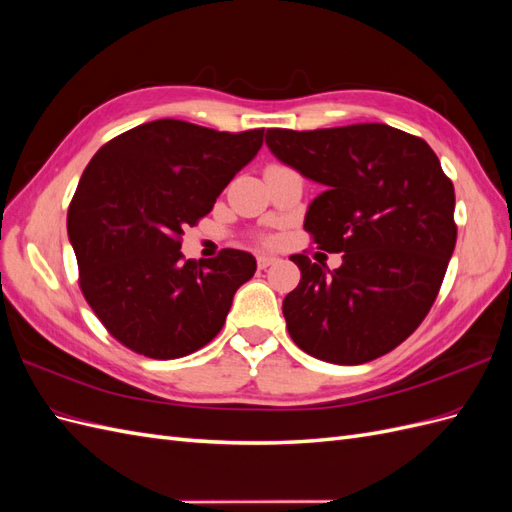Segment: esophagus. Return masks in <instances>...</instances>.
Listing matches in <instances>:
<instances>
[{"label":"esophagus","mask_w":512,"mask_h":512,"mask_svg":"<svg viewBox=\"0 0 512 512\" xmlns=\"http://www.w3.org/2000/svg\"><path fill=\"white\" fill-rule=\"evenodd\" d=\"M280 260L277 256H269V254H260L258 256V267L260 269H267V267H271V265H275V262Z\"/></svg>","instance_id":"esophagus-1"}]
</instances>
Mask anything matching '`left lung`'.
<instances>
[{
	"label": "left lung",
	"mask_w": 512,
	"mask_h": 512,
	"mask_svg": "<svg viewBox=\"0 0 512 512\" xmlns=\"http://www.w3.org/2000/svg\"><path fill=\"white\" fill-rule=\"evenodd\" d=\"M273 156L324 185L303 228L342 267L290 260L286 327L303 352L361 365L397 348L438 297L457 241L455 188L423 138L386 123L294 132L271 128Z\"/></svg>",
	"instance_id": "obj_1"
}]
</instances>
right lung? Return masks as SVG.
<instances>
[{
    "mask_svg": "<svg viewBox=\"0 0 512 512\" xmlns=\"http://www.w3.org/2000/svg\"><path fill=\"white\" fill-rule=\"evenodd\" d=\"M262 136L158 119L115 136L91 158L68 209V237L83 297L119 344L168 361L222 331L256 258L228 247L209 260H185L181 235L254 160Z\"/></svg>",
    "mask_w": 512,
    "mask_h": 512,
    "instance_id": "add662e5",
    "label": "right lung"
}]
</instances>
